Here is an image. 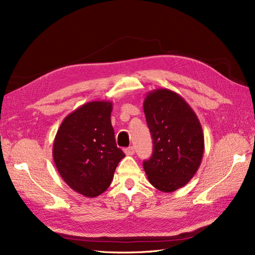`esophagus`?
<instances>
[{
    "label": "esophagus",
    "mask_w": 255,
    "mask_h": 255,
    "mask_svg": "<svg viewBox=\"0 0 255 255\" xmlns=\"http://www.w3.org/2000/svg\"><path fill=\"white\" fill-rule=\"evenodd\" d=\"M125 153L127 154V155L130 156V155H134V153H135V150H134V148H133V146H128V148H127V149L125 150Z\"/></svg>",
    "instance_id": "esophagus-1"
}]
</instances>
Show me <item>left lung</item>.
<instances>
[{"label": "left lung", "instance_id": "8db88e82", "mask_svg": "<svg viewBox=\"0 0 255 255\" xmlns=\"http://www.w3.org/2000/svg\"><path fill=\"white\" fill-rule=\"evenodd\" d=\"M153 153L143 161L144 172L156 189L172 192L198 171L204 152L201 123L189 104L166 88L150 91L143 101Z\"/></svg>", "mask_w": 255, "mask_h": 255}]
</instances>
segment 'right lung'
<instances>
[{
	"instance_id": "add662e5",
	"label": "right lung",
	"mask_w": 255,
	"mask_h": 255,
	"mask_svg": "<svg viewBox=\"0 0 255 255\" xmlns=\"http://www.w3.org/2000/svg\"><path fill=\"white\" fill-rule=\"evenodd\" d=\"M113 103L92 101L61 122L53 143V159L69 187L95 198L104 192L125 153L116 144L111 121Z\"/></svg>"
}]
</instances>
